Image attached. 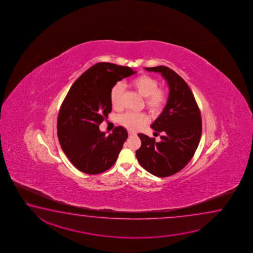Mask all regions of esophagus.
<instances>
[{
	"label": "esophagus",
	"instance_id": "34e87169",
	"mask_svg": "<svg viewBox=\"0 0 253 253\" xmlns=\"http://www.w3.org/2000/svg\"><path fill=\"white\" fill-rule=\"evenodd\" d=\"M128 134L129 136H133V135H135L136 133H134V132H131V131H129Z\"/></svg>",
	"mask_w": 253,
	"mask_h": 253
}]
</instances>
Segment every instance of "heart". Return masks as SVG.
Here are the masks:
<instances>
[{
	"instance_id": "heart-1",
	"label": "heart",
	"mask_w": 253,
	"mask_h": 253,
	"mask_svg": "<svg viewBox=\"0 0 253 253\" xmlns=\"http://www.w3.org/2000/svg\"><path fill=\"white\" fill-rule=\"evenodd\" d=\"M131 85L141 96L145 98V106L150 112L156 113L163 109L167 103V93L166 90L159 87V82L156 78L143 74L131 81ZM123 85L117 83L112 86L110 93V100L114 110H120L122 106ZM120 124L129 130H137L145 124L147 118L143 114L126 112L120 116Z\"/></svg>"
}]
</instances>
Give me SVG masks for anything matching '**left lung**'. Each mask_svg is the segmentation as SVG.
<instances>
[{"label": "left lung", "instance_id": "obj_1", "mask_svg": "<svg viewBox=\"0 0 253 253\" xmlns=\"http://www.w3.org/2000/svg\"><path fill=\"white\" fill-rule=\"evenodd\" d=\"M145 70L161 73L169 86V96L163 112L150 126L161 133V141L139 133L141 145L135 154L146 171L168 177L183 169L195 154L201 138V114L192 91L174 71L163 65Z\"/></svg>", "mask_w": 253, "mask_h": 253}]
</instances>
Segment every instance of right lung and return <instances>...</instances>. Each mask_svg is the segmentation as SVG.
<instances>
[{"label": "right lung", "mask_w": 253, "mask_h": 253, "mask_svg": "<svg viewBox=\"0 0 253 253\" xmlns=\"http://www.w3.org/2000/svg\"><path fill=\"white\" fill-rule=\"evenodd\" d=\"M135 73L127 66L102 62L86 70L71 86L58 113L57 136L78 170L98 174L115 163L128 133L117 126L107 135L99 125L112 112V86Z\"/></svg>", "instance_id": "obj_1"}]
</instances>
